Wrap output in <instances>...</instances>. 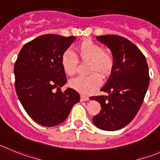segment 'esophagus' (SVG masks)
Listing matches in <instances>:
<instances>
[{
	"label": "esophagus",
	"instance_id": "34e87169",
	"mask_svg": "<svg viewBox=\"0 0 160 160\" xmlns=\"http://www.w3.org/2000/svg\"><path fill=\"white\" fill-rule=\"evenodd\" d=\"M80 100H81V101H86V100H89V97L88 96H86V95L81 94L80 95Z\"/></svg>",
	"mask_w": 160,
	"mask_h": 160
}]
</instances>
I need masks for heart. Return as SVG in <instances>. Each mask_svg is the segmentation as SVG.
<instances>
[{"mask_svg":"<svg viewBox=\"0 0 160 160\" xmlns=\"http://www.w3.org/2000/svg\"><path fill=\"white\" fill-rule=\"evenodd\" d=\"M78 60L88 62V72H92L87 77H76L69 81V85L81 93H88L99 87L101 80L98 74L103 78L108 77L115 65V57L112 52L103 49L100 44L88 39L76 47L75 53L69 50L62 53L60 62L68 76L76 73Z\"/></svg>","mask_w":160,"mask_h":160,"instance_id":"1","label":"heart"}]
</instances>
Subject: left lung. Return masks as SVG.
Here are the masks:
<instances>
[{
    "mask_svg": "<svg viewBox=\"0 0 160 160\" xmlns=\"http://www.w3.org/2000/svg\"><path fill=\"white\" fill-rule=\"evenodd\" d=\"M96 38L111 48L115 65L108 82L100 89L108 96L90 97L101 106L92 122L102 130L116 131L132 121L143 103L150 82L148 65L143 52L125 37L103 35Z\"/></svg>",
    "mask_w": 160,
    "mask_h": 160,
    "instance_id": "left-lung-1",
    "label": "left lung"
}]
</instances>
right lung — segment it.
Listing matches in <instances>:
<instances>
[{
	"mask_svg": "<svg viewBox=\"0 0 160 160\" xmlns=\"http://www.w3.org/2000/svg\"><path fill=\"white\" fill-rule=\"evenodd\" d=\"M75 38L40 36L23 46L14 64L18 99L28 116L42 126L64 122L73 105L80 101L76 90L60 89L67 81L60 58Z\"/></svg>",
	"mask_w": 160,
	"mask_h": 160,
	"instance_id": "add662e5",
	"label": "right lung"
}]
</instances>
